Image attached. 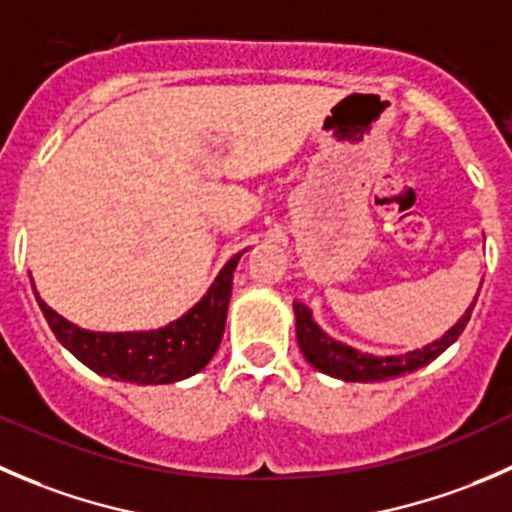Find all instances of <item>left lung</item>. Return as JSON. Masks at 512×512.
Instances as JSON below:
<instances>
[{"label": "left lung", "mask_w": 512, "mask_h": 512, "mask_svg": "<svg viewBox=\"0 0 512 512\" xmlns=\"http://www.w3.org/2000/svg\"><path fill=\"white\" fill-rule=\"evenodd\" d=\"M475 301H478V296L473 298L468 311L458 318V323H455L453 328H448L438 341L428 343V346L423 348H416V351L403 353V356H371V353H361L341 341H333V338L328 336V333H323L321 326L313 321L311 308L293 301L298 348H301V353L306 356V361L311 363L313 368H318L321 373H326V376L341 378V381L351 383L388 381V378H398L403 376V373H413L418 371V368L428 366V363L435 361L445 348L453 346V343L458 341L460 333H463V328L468 326Z\"/></svg>", "instance_id": "obj_1"}]
</instances>
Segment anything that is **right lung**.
Segmentation results:
<instances>
[{
    "instance_id": "1",
    "label": "right lung",
    "mask_w": 512,
    "mask_h": 512,
    "mask_svg": "<svg viewBox=\"0 0 512 512\" xmlns=\"http://www.w3.org/2000/svg\"><path fill=\"white\" fill-rule=\"evenodd\" d=\"M241 254L226 261L206 296H201L194 308L156 331H86L49 308L39 298L37 288H34V296L57 341L94 373L114 378V381L139 383V386L176 383L199 373L214 358L224 338L234 271Z\"/></svg>"
}]
</instances>
